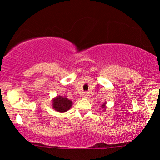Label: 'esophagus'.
<instances>
[{
	"mask_svg": "<svg viewBox=\"0 0 160 160\" xmlns=\"http://www.w3.org/2000/svg\"><path fill=\"white\" fill-rule=\"evenodd\" d=\"M83 97H84V98H89V97H90V95H89V93H88V92H85V93H84V94H83Z\"/></svg>",
	"mask_w": 160,
	"mask_h": 160,
	"instance_id": "obj_1",
	"label": "esophagus"
}]
</instances>
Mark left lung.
Instances as JSON below:
<instances>
[{
  "mask_svg": "<svg viewBox=\"0 0 160 160\" xmlns=\"http://www.w3.org/2000/svg\"><path fill=\"white\" fill-rule=\"evenodd\" d=\"M101 107H102V108H103L104 111H105L106 108H107V107H106V102H104V103L103 104H102V105L101 106Z\"/></svg>",
  "mask_w": 160,
  "mask_h": 160,
  "instance_id": "obj_1",
  "label": "left lung"
}]
</instances>
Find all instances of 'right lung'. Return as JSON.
<instances>
[{"label":"right lung","instance_id":"add662e5","mask_svg":"<svg viewBox=\"0 0 160 160\" xmlns=\"http://www.w3.org/2000/svg\"><path fill=\"white\" fill-rule=\"evenodd\" d=\"M72 104L73 102L65 96L58 95L52 98V107L57 112L64 113V112L68 111L71 108Z\"/></svg>","mask_w":160,"mask_h":160}]
</instances>
